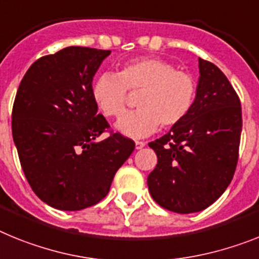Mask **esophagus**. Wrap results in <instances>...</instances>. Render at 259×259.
I'll list each match as a JSON object with an SVG mask.
<instances>
[{
    "label": "esophagus",
    "mask_w": 259,
    "mask_h": 259,
    "mask_svg": "<svg viewBox=\"0 0 259 259\" xmlns=\"http://www.w3.org/2000/svg\"><path fill=\"white\" fill-rule=\"evenodd\" d=\"M145 146H146V143L142 142V141H136V148H137V150H142Z\"/></svg>",
    "instance_id": "34e87169"
}]
</instances>
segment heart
Here are the masks:
<instances>
[{
  "label": "heart",
  "mask_w": 259,
  "mask_h": 259,
  "mask_svg": "<svg viewBox=\"0 0 259 259\" xmlns=\"http://www.w3.org/2000/svg\"><path fill=\"white\" fill-rule=\"evenodd\" d=\"M126 90L139 91L138 109L122 116L116 129L123 136L142 138L161 125L172 127L186 118L197 98L194 76L176 70L170 62L156 57L134 58L121 65L118 73H103L94 80L91 95L107 117H120L126 107Z\"/></svg>",
  "instance_id": "heart-1"
}]
</instances>
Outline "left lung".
I'll list each match as a JSON object with an SVG mask.
<instances>
[{
    "instance_id": "obj_1",
    "label": "left lung",
    "mask_w": 259,
    "mask_h": 259,
    "mask_svg": "<svg viewBox=\"0 0 259 259\" xmlns=\"http://www.w3.org/2000/svg\"><path fill=\"white\" fill-rule=\"evenodd\" d=\"M195 103L184 121L148 146L157 164L148 175L150 194L177 213L207 208L235 175L241 137V104L219 67L202 58Z\"/></svg>"
}]
</instances>
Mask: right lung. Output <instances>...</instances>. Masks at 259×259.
I'll return each instance as SVG.
<instances>
[{"mask_svg": "<svg viewBox=\"0 0 259 259\" xmlns=\"http://www.w3.org/2000/svg\"><path fill=\"white\" fill-rule=\"evenodd\" d=\"M111 51L67 47L33 62L15 96L11 129L22 169L51 207L79 211L100 202L136 143L107 127L91 95Z\"/></svg>", "mask_w": 259, "mask_h": 259, "instance_id": "obj_1", "label": "right lung"}]
</instances>
